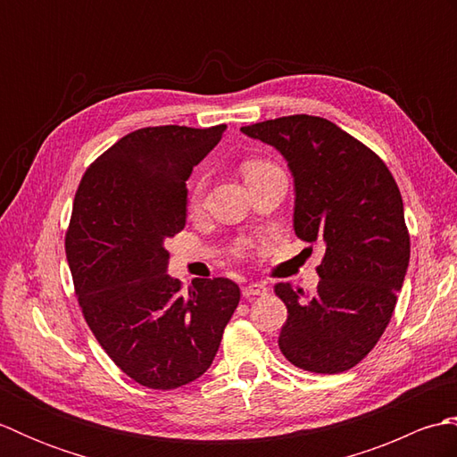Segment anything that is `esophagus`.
I'll return each instance as SVG.
<instances>
[{
  "label": "esophagus",
  "mask_w": 457,
  "mask_h": 457,
  "mask_svg": "<svg viewBox=\"0 0 457 457\" xmlns=\"http://www.w3.org/2000/svg\"><path fill=\"white\" fill-rule=\"evenodd\" d=\"M241 295H244L245 298H253V296H267L269 295V288L265 285H259V283H253V285H247L241 288Z\"/></svg>",
  "instance_id": "34e87169"
}]
</instances>
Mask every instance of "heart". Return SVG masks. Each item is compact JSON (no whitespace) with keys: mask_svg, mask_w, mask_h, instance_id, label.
Wrapping results in <instances>:
<instances>
[{"mask_svg":"<svg viewBox=\"0 0 457 457\" xmlns=\"http://www.w3.org/2000/svg\"><path fill=\"white\" fill-rule=\"evenodd\" d=\"M273 167L269 161L265 159H247L241 162V172H244V177L247 182H251L253 179H257L259 174H263L267 169ZM204 196V179L198 177L194 179L190 184V190H188V206L190 208H196L198 204L202 202Z\"/></svg>","mask_w":457,"mask_h":457,"instance_id":"heart-1","label":"heart"}]
</instances>
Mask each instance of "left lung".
Masks as SVG:
<instances>
[{
    "label": "left lung",
    "instance_id": "left-lung-1",
    "mask_svg": "<svg viewBox=\"0 0 457 457\" xmlns=\"http://www.w3.org/2000/svg\"><path fill=\"white\" fill-rule=\"evenodd\" d=\"M273 145L295 177V234L324 249L312 295L275 285L288 316L278 347L310 373L355 367L389 326L411 259L403 196L377 153L316 115L241 128Z\"/></svg>",
    "mask_w": 457,
    "mask_h": 457
}]
</instances>
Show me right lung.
Here are the masks:
<instances>
[{"mask_svg": "<svg viewBox=\"0 0 457 457\" xmlns=\"http://www.w3.org/2000/svg\"><path fill=\"white\" fill-rule=\"evenodd\" d=\"M226 125H159L100 154L76 190L64 249L86 324L135 383L177 389L206 373L239 304L229 278L182 293L164 239L187 223V180Z\"/></svg>", "mask_w": 457, "mask_h": 457, "instance_id": "right-lung-1", "label": "right lung"}]
</instances>
